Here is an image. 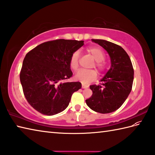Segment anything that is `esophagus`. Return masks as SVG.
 Listing matches in <instances>:
<instances>
[{"label": "esophagus", "instance_id": "34e87169", "mask_svg": "<svg viewBox=\"0 0 155 155\" xmlns=\"http://www.w3.org/2000/svg\"><path fill=\"white\" fill-rule=\"evenodd\" d=\"M88 87V86L87 84H82V88H87Z\"/></svg>", "mask_w": 155, "mask_h": 155}]
</instances>
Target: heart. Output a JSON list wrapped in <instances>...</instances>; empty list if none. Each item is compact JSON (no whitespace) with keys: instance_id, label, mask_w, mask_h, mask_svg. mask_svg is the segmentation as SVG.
I'll list each match as a JSON object with an SVG mask.
<instances>
[{"instance_id":"b5f03b06","label":"heart","mask_w":155,"mask_h":155,"mask_svg":"<svg viewBox=\"0 0 155 155\" xmlns=\"http://www.w3.org/2000/svg\"><path fill=\"white\" fill-rule=\"evenodd\" d=\"M87 51L91 54L92 57L95 60V66L98 71L103 72L107 69V63L104 61L105 54L103 49L98 47H91L87 49ZM79 57L80 54L78 51H74L72 54L69 61V65L72 71H76L78 68L79 66ZM97 72L95 70H81L76 74V78L80 81L82 83L88 84L92 81H94L97 78Z\"/></svg>"}]
</instances>
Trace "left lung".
<instances>
[{
    "label": "left lung",
    "mask_w": 155,
    "mask_h": 155,
    "mask_svg": "<svg viewBox=\"0 0 155 155\" xmlns=\"http://www.w3.org/2000/svg\"><path fill=\"white\" fill-rule=\"evenodd\" d=\"M106 50L111 67L100 85L92 84L91 97L86 100L88 107L97 113L106 114L118 109L132 90L134 69L129 56L120 46L101 39H92Z\"/></svg>",
    "instance_id": "obj_1"
}]
</instances>
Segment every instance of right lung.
Segmentation results:
<instances>
[{"label":"right lung","mask_w":155,"mask_h":155,"mask_svg":"<svg viewBox=\"0 0 155 155\" xmlns=\"http://www.w3.org/2000/svg\"><path fill=\"white\" fill-rule=\"evenodd\" d=\"M84 41L57 39L43 42L26 54L20 72L23 93L31 106L45 115L63 111L80 82H63L72 76L69 61Z\"/></svg>","instance_id":"add662e5"}]
</instances>
